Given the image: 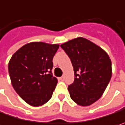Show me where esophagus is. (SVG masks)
I'll return each mask as SVG.
<instances>
[{"label": "esophagus", "mask_w": 125, "mask_h": 125, "mask_svg": "<svg viewBox=\"0 0 125 125\" xmlns=\"http://www.w3.org/2000/svg\"><path fill=\"white\" fill-rule=\"evenodd\" d=\"M59 79H60V80H62V81H63V80H64V76H61V77L59 78Z\"/></svg>", "instance_id": "obj_1"}]
</instances>
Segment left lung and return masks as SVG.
I'll list each match as a JSON object with an SVG mask.
<instances>
[{"instance_id":"left-lung-1","label":"left lung","mask_w":125,"mask_h":125,"mask_svg":"<svg viewBox=\"0 0 125 125\" xmlns=\"http://www.w3.org/2000/svg\"><path fill=\"white\" fill-rule=\"evenodd\" d=\"M74 67V81L68 86L72 99L80 106H89L105 91L112 77V62L102 48L82 37L61 45Z\"/></svg>"}]
</instances>
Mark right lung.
Listing matches in <instances>:
<instances>
[{
    "instance_id": "obj_1",
    "label": "right lung",
    "mask_w": 125,
    "mask_h": 125,
    "mask_svg": "<svg viewBox=\"0 0 125 125\" xmlns=\"http://www.w3.org/2000/svg\"><path fill=\"white\" fill-rule=\"evenodd\" d=\"M59 44L31 42L23 46L11 57L8 72L18 94L33 107L46 104L57 84L53 76V58Z\"/></svg>"
}]
</instances>
